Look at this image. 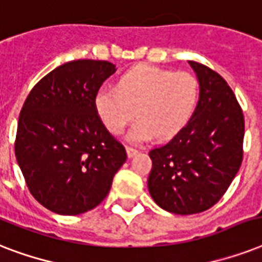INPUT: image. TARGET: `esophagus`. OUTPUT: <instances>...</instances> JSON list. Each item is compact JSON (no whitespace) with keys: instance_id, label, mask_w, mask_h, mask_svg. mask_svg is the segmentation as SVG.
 Masks as SVG:
<instances>
[{"instance_id":"34e87169","label":"esophagus","mask_w":262,"mask_h":262,"mask_svg":"<svg viewBox=\"0 0 262 262\" xmlns=\"http://www.w3.org/2000/svg\"><path fill=\"white\" fill-rule=\"evenodd\" d=\"M126 152H127V156H129V158H133V156H136L137 154H139V151H137L136 148H132V147H127Z\"/></svg>"}]
</instances>
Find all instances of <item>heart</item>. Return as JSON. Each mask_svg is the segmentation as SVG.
Returning a JSON list of instances; mask_svg holds the SVG:
<instances>
[{
    "label": "heart",
    "instance_id": "b5f03b06",
    "mask_svg": "<svg viewBox=\"0 0 262 262\" xmlns=\"http://www.w3.org/2000/svg\"><path fill=\"white\" fill-rule=\"evenodd\" d=\"M199 92V80L190 73L140 65L119 79L118 87L100 88L94 103L103 125L114 135L137 115L127 137L144 143L155 135L170 139L182 130L194 113Z\"/></svg>",
    "mask_w": 262,
    "mask_h": 262
}]
</instances>
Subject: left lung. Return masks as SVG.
<instances>
[{"label":"left lung","instance_id":"8db88e82","mask_svg":"<svg viewBox=\"0 0 262 262\" xmlns=\"http://www.w3.org/2000/svg\"><path fill=\"white\" fill-rule=\"evenodd\" d=\"M189 65L200 84L194 113L167 144L149 151V194L160 208L177 215L213 207L239 171L244 156V113L232 90L203 63Z\"/></svg>","mask_w":262,"mask_h":262}]
</instances>
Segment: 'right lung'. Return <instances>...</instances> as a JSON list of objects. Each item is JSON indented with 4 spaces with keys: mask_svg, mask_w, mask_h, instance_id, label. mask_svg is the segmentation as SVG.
Returning <instances> with one entry per match:
<instances>
[{
    "mask_svg": "<svg viewBox=\"0 0 262 262\" xmlns=\"http://www.w3.org/2000/svg\"><path fill=\"white\" fill-rule=\"evenodd\" d=\"M108 61L77 59L55 68L27 96L14 154L35 200L59 215L102 203L126 162L122 144L95 110V95L115 73Z\"/></svg>",
    "mask_w": 262,
    "mask_h": 262,
    "instance_id": "add662e5",
    "label": "right lung"
}]
</instances>
